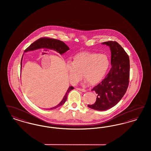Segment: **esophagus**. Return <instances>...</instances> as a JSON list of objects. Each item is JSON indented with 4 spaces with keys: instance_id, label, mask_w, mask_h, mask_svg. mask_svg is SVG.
Returning a JSON list of instances; mask_svg holds the SVG:
<instances>
[{
    "instance_id": "1",
    "label": "esophagus",
    "mask_w": 151,
    "mask_h": 151,
    "mask_svg": "<svg viewBox=\"0 0 151 151\" xmlns=\"http://www.w3.org/2000/svg\"><path fill=\"white\" fill-rule=\"evenodd\" d=\"M76 89H77L78 91H81V92H86V89H81V88H77Z\"/></svg>"
}]
</instances>
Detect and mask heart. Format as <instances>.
I'll return each mask as SVG.
<instances>
[{
    "mask_svg": "<svg viewBox=\"0 0 151 151\" xmlns=\"http://www.w3.org/2000/svg\"><path fill=\"white\" fill-rule=\"evenodd\" d=\"M110 67V60L106 54L92 52L77 54L72 62H68L66 68L72 84H76L83 77L84 83L96 86L105 78ZM83 75H82V73Z\"/></svg>",
    "mask_w": 151,
    "mask_h": 151,
    "instance_id": "1",
    "label": "heart"
}]
</instances>
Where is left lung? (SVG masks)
Here are the masks:
<instances>
[{"instance_id": "left-lung-1", "label": "left lung", "mask_w": 151, "mask_h": 151, "mask_svg": "<svg viewBox=\"0 0 151 151\" xmlns=\"http://www.w3.org/2000/svg\"><path fill=\"white\" fill-rule=\"evenodd\" d=\"M110 47L111 68L101 83L92 89L97 94L95 103L88 106L104 111L114 106L126 92L129 84V57L115 41L102 43Z\"/></svg>"}]
</instances>
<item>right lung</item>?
Wrapping results in <instances>:
<instances>
[{"mask_svg": "<svg viewBox=\"0 0 151 151\" xmlns=\"http://www.w3.org/2000/svg\"><path fill=\"white\" fill-rule=\"evenodd\" d=\"M41 47L42 48H47L49 49L57 51L61 55L63 54L67 51L70 50L68 46L66 45L63 42H62L60 40L52 39V38H42L38 40L37 41H36L32 44H31L24 52L35 50L38 49ZM22 57H23V55H22ZM22 60H21V65H22ZM72 89H73V87L72 86H70L68 88V90L67 91L66 93L65 94V96L63 98L62 100L61 101V102L55 107L48 109L49 110L55 109L56 108H59V107L61 106L62 105H63L67 99L68 94L71 91H72Z\"/></svg>", "mask_w": 151, "mask_h": 151, "instance_id": "obj_1", "label": "right lung"}]
</instances>
